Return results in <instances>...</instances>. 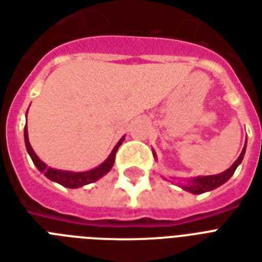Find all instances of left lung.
I'll list each match as a JSON object with an SVG mask.
<instances>
[{
    "instance_id": "8db88e82",
    "label": "left lung",
    "mask_w": 262,
    "mask_h": 262,
    "mask_svg": "<svg viewBox=\"0 0 262 262\" xmlns=\"http://www.w3.org/2000/svg\"><path fill=\"white\" fill-rule=\"evenodd\" d=\"M245 152H246V143H245V147L241 152V155L238 156V159L232 163V166L230 168H227L226 171L220 172V174L216 175H205V177H194V178L185 179L183 182H179V187H182L183 190L189 191L191 194H201V193H205V191H211L216 187L222 186L223 183H226L228 179L231 178L232 174L235 172L236 167L242 163L244 160ZM154 156L156 159V154L154 152ZM181 181V179H179Z\"/></svg>"
}]
</instances>
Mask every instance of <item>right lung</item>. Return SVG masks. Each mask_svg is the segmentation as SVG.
I'll return each mask as SVG.
<instances>
[{"mask_svg": "<svg viewBox=\"0 0 262 262\" xmlns=\"http://www.w3.org/2000/svg\"><path fill=\"white\" fill-rule=\"evenodd\" d=\"M28 113V110H27ZM123 139L119 140L118 143L115 144V147L113 148V151L108 155L104 162L102 164H99L98 167L92 168V170H88V171H81V172H75V171H65V170H57V168L53 167H47L46 163H43L42 160L39 159L38 155L35 154L32 147H31L30 140H28V130H27V126L24 127V141H26V148L28 155L31 156V159L34 162V164L36 166L39 171L43 172L45 177L53 181V182H57L59 185H62L65 187H69V189H77V187H81L84 185H88V183H92L95 181H98L106 175L107 172L110 171L111 167L114 166V160H115V154L118 151L119 145L123 143Z\"/></svg>", "mask_w": 262, "mask_h": 262, "instance_id": "1", "label": "right lung"}]
</instances>
